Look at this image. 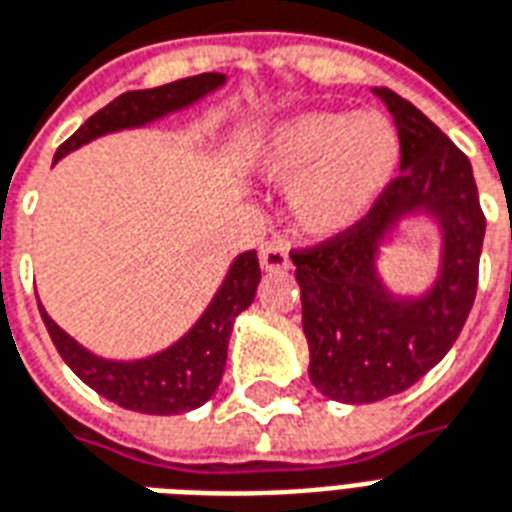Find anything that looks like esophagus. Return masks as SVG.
Here are the masks:
<instances>
[{
    "mask_svg": "<svg viewBox=\"0 0 512 512\" xmlns=\"http://www.w3.org/2000/svg\"><path fill=\"white\" fill-rule=\"evenodd\" d=\"M260 266L263 271H287L290 268V252L282 241H268L260 246Z\"/></svg>",
    "mask_w": 512,
    "mask_h": 512,
    "instance_id": "esophagus-1",
    "label": "esophagus"
}]
</instances>
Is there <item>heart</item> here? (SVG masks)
Instances as JSON below:
<instances>
[{
    "label": "heart",
    "instance_id": "heart-1",
    "mask_svg": "<svg viewBox=\"0 0 512 512\" xmlns=\"http://www.w3.org/2000/svg\"><path fill=\"white\" fill-rule=\"evenodd\" d=\"M399 132L377 111H304L276 121L255 151L257 173L287 184L306 236L333 238L369 217L399 170Z\"/></svg>",
    "mask_w": 512,
    "mask_h": 512
}]
</instances>
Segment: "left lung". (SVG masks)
Returning a JSON list of instances; mask_svg holds the SVG:
<instances>
[{"label": "left lung", "instance_id": "left-lung-1", "mask_svg": "<svg viewBox=\"0 0 512 512\" xmlns=\"http://www.w3.org/2000/svg\"><path fill=\"white\" fill-rule=\"evenodd\" d=\"M372 92L399 130L401 176L363 222L293 255L309 380L342 404L407 391L448 355L475 301L486 236L472 165L456 143L396 92ZM412 221L438 233V268L423 291L399 294L381 274V249Z\"/></svg>", "mask_w": 512, "mask_h": 512}]
</instances>
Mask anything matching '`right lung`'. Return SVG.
Instances as JSON below:
<instances>
[{
  "label": "right lung",
  "mask_w": 512,
  "mask_h": 512,
  "mask_svg": "<svg viewBox=\"0 0 512 512\" xmlns=\"http://www.w3.org/2000/svg\"><path fill=\"white\" fill-rule=\"evenodd\" d=\"M227 86L225 73H203L184 81L165 83L157 89H140L116 97L92 119L81 124L73 138L59 146L54 165L70 151H78L86 143L124 130H143L170 113L187 111L208 94ZM260 285V263L257 252H244L230 260L222 285L203 309L187 333L162 350L143 358H105L89 347H83L75 336L59 328L40 304L43 323L51 333V342L64 358V363L81 377L92 391L105 396L124 410L143 415H181V412L203 407L219 388L227 363V342L236 325V317L252 306Z\"/></svg>",
  "instance_id": "right-lung-1"
}]
</instances>
